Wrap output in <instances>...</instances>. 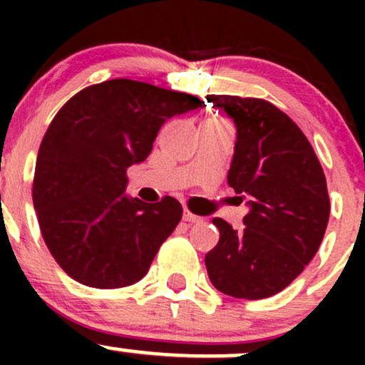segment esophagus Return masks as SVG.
Returning a JSON list of instances; mask_svg holds the SVG:
<instances>
[{
	"label": "esophagus",
	"instance_id": "obj_1",
	"mask_svg": "<svg viewBox=\"0 0 365 365\" xmlns=\"http://www.w3.org/2000/svg\"><path fill=\"white\" fill-rule=\"evenodd\" d=\"M183 220H185V222H200L201 220V217H197V215H194V213H190V212H183Z\"/></svg>",
	"mask_w": 365,
	"mask_h": 365
}]
</instances>
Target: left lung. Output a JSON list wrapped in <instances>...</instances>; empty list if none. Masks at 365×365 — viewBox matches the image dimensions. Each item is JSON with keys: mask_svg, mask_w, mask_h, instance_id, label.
I'll list each match as a JSON object with an SVG mask.
<instances>
[{"mask_svg": "<svg viewBox=\"0 0 365 365\" xmlns=\"http://www.w3.org/2000/svg\"><path fill=\"white\" fill-rule=\"evenodd\" d=\"M237 127L227 183L245 200L244 227L215 217L219 244L205 256L224 295L259 300L282 292L318 252L330 215L322 164L295 121L261 98L206 95Z\"/></svg>", "mask_w": 365, "mask_h": 365, "instance_id": "1", "label": "left lung"}]
</instances>
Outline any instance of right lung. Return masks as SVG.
Returning <instances> with one entry per match:
<instances>
[{"mask_svg":"<svg viewBox=\"0 0 365 365\" xmlns=\"http://www.w3.org/2000/svg\"><path fill=\"white\" fill-rule=\"evenodd\" d=\"M201 108L197 97L130 79L84 88L51 121L36 155L33 205L56 263L81 284L141 281L182 205L128 197L127 169L150 155L160 127Z\"/></svg>","mask_w":365,"mask_h":365,"instance_id":"add662e5","label":"right lung"}]
</instances>
